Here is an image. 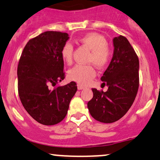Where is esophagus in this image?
<instances>
[{
    "mask_svg": "<svg viewBox=\"0 0 160 160\" xmlns=\"http://www.w3.org/2000/svg\"><path fill=\"white\" fill-rule=\"evenodd\" d=\"M78 89H80V90H81V89H83L84 88V86H82V85H81V84H78Z\"/></svg>",
    "mask_w": 160,
    "mask_h": 160,
    "instance_id": "obj_1",
    "label": "esophagus"
}]
</instances>
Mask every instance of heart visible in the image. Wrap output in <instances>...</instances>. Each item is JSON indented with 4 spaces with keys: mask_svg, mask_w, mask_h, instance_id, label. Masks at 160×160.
<instances>
[{
    "mask_svg": "<svg viewBox=\"0 0 160 160\" xmlns=\"http://www.w3.org/2000/svg\"><path fill=\"white\" fill-rule=\"evenodd\" d=\"M79 42L91 50L88 62L94 63L98 68H104L108 65L111 58V50L108 41L103 35L95 32H90L79 38ZM74 47L71 43H65L62 47L61 56L68 65L73 62ZM96 71L92 65H76L68 72V78L78 83L85 85L95 77Z\"/></svg>",
    "mask_w": 160,
    "mask_h": 160,
    "instance_id": "heart-1",
    "label": "heart"
}]
</instances>
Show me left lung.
Wrapping results in <instances>:
<instances>
[{
	"label": "left lung",
	"instance_id": "8db88e82",
	"mask_svg": "<svg viewBox=\"0 0 160 160\" xmlns=\"http://www.w3.org/2000/svg\"><path fill=\"white\" fill-rule=\"evenodd\" d=\"M113 58L101 78L108 90L92 89L93 97L87 104L92 117L104 123L116 122L127 113L139 87V61L133 47L122 35L113 38Z\"/></svg>",
	"mask_w": 160,
	"mask_h": 160
}]
</instances>
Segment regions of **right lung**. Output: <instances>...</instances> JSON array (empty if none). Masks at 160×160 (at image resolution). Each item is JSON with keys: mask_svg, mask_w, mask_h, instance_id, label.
<instances>
[{"mask_svg": "<svg viewBox=\"0 0 160 160\" xmlns=\"http://www.w3.org/2000/svg\"><path fill=\"white\" fill-rule=\"evenodd\" d=\"M67 33L49 31L32 38L18 64V92L23 107L33 119L52 126L65 117L78 86L74 81L52 89L65 78L61 50Z\"/></svg>", "mask_w": 160, "mask_h": 160, "instance_id": "obj_1", "label": "right lung"}]
</instances>
